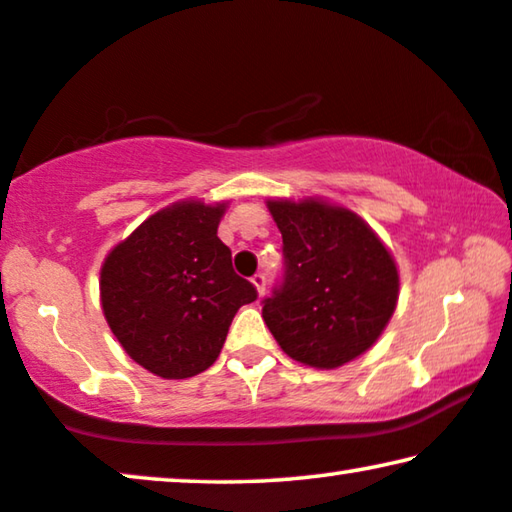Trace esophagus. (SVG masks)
Masks as SVG:
<instances>
[{
	"mask_svg": "<svg viewBox=\"0 0 512 512\" xmlns=\"http://www.w3.org/2000/svg\"><path fill=\"white\" fill-rule=\"evenodd\" d=\"M253 285L257 287V292H259V296H262V294L266 292V276H264V273H262V271H259V273H255V276H253Z\"/></svg>",
	"mask_w": 512,
	"mask_h": 512,
	"instance_id": "esophagus-1",
	"label": "esophagus"
}]
</instances>
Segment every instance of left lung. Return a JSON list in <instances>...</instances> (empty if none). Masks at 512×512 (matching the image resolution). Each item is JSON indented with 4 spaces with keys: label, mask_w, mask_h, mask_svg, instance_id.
Returning <instances> with one entry per match:
<instances>
[{
    "label": "left lung",
    "mask_w": 512,
    "mask_h": 512,
    "mask_svg": "<svg viewBox=\"0 0 512 512\" xmlns=\"http://www.w3.org/2000/svg\"><path fill=\"white\" fill-rule=\"evenodd\" d=\"M282 234V276L262 317L282 352L312 368H338L375 345L398 303V269L356 213L269 202Z\"/></svg>",
    "instance_id": "8db88e82"
}]
</instances>
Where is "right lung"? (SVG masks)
I'll return each mask as SVG.
<instances>
[{
	"instance_id": "obj_1",
	"label": "right lung",
	"mask_w": 512,
	"mask_h": 512,
	"mask_svg": "<svg viewBox=\"0 0 512 512\" xmlns=\"http://www.w3.org/2000/svg\"><path fill=\"white\" fill-rule=\"evenodd\" d=\"M225 204L181 202L119 243L101 271V301L126 354L163 379L213 365L241 305L257 299L218 239Z\"/></svg>"
}]
</instances>
